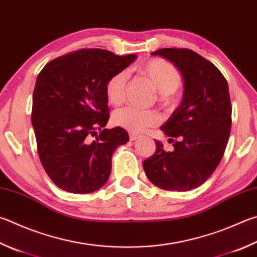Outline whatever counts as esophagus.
I'll list each match as a JSON object with an SVG mask.
<instances>
[{
	"label": "esophagus",
	"instance_id": "34e87169",
	"mask_svg": "<svg viewBox=\"0 0 257 257\" xmlns=\"http://www.w3.org/2000/svg\"><path fill=\"white\" fill-rule=\"evenodd\" d=\"M139 137V135L136 133H129V139L130 141H136V139Z\"/></svg>",
	"mask_w": 257,
	"mask_h": 257
}]
</instances>
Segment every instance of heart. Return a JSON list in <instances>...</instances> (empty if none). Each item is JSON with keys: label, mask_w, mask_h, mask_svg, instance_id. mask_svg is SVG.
I'll list each match as a JSON object with an SVG mask.
<instances>
[{"label": "heart", "mask_w": 257, "mask_h": 257, "mask_svg": "<svg viewBox=\"0 0 257 257\" xmlns=\"http://www.w3.org/2000/svg\"><path fill=\"white\" fill-rule=\"evenodd\" d=\"M137 71L152 81L158 90V101L163 105L170 106L175 103L176 91L183 84V78L173 65L164 59L151 58L139 65ZM127 81V73L123 71L116 72L106 81L104 92L109 103L116 105L123 101ZM112 121L119 127L134 133L158 124L162 121V115L156 110L124 106L114 111Z\"/></svg>", "instance_id": "heart-1"}]
</instances>
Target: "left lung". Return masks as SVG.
Listing matches in <instances>:
<instances>
[{
	"label": "left lung",
	"mask_w": 257,
	"mask_h": 257,
	"mask_svg": "<svg viewBox=\"0 0 257 257\" xmlns=\"http://www.w3.org/2000/svg\"><path fill=\"white\" fill-rule=\"evenodd\" d=\"M179 68L184 94L161 129L174 142L165 152L160 141L156 152L143 163L148 180L169 191H189L206 182L220 163L231 129L228 83L212 63L186 48L154 51Z\"/></svg>",
	"instance_id": "8db88e82"
}]
</instances>
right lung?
I'll use <instances>...</instances> for the list:
<instances>
[{"instance_id": "add662e5", "label": "right lung", "mask_w": 257, "mask_h": 257, "mask_svg": "<svg viewBox=\"0 0 257 257\" xmlns=\"http://www.w3.org/2000/svg\"><path fill=\"white\" fill-rule=\"evenodd\" d=\"M136 57L80 49L53 59L38 74L31 122L41 164L58 188L85 194L108 181L114 149L129 136L121 127L104 128L110 116L104 86Z\"/></svg>"}]
</instances>
